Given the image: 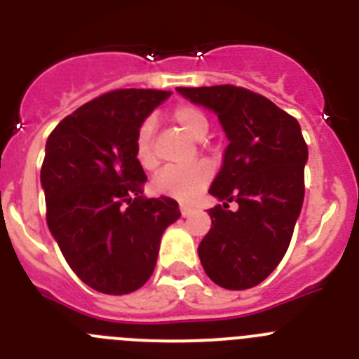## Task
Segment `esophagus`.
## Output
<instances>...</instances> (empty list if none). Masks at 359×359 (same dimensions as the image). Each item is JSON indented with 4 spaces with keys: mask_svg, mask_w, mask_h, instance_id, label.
<instances>
[{
    "mask_svg": "<svg viewBox=\"0 0 359 359\" xmlns=\"http://www.w3.org/2000/svg\"><path fill=\"white\" fill-rule=\"evenodd\" d=\"M180 212H182L183 217H189V215L192 214V208L185 207V205H180Z\"/></svg>",
    "mask_w": 359,
    "mask_h": 359,
    "instance_id": "esophagus-1",
    "label": "esophagus"
}]
</instances>
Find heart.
Wrapping results in <instances>:
<instances>
[{
	"label": "heart",
	"instance_id": "b5f03b06",
	"mask_svg": "<svg viewBox=\"0 0 359 359\" xmlns=\"http://www.w3.org/2000/svg\"><path fill=\"white\" fill-rule=\"evenodd\" d=\"M172 120L194 140H201L208 131L207 115L199 107L190 106V104H182V106L174 107ZM152 136H154V122L149 118L142 122L135 138L136 160L145 169H151L156 165ZM210 177L212 170L205 163H196L192 167H167L154 176L152 190L158 194L180 199V201H190L207 187Z\"/></svg>",
	"mask_w": 359,
	"mask_h": 359
}]
</instances>
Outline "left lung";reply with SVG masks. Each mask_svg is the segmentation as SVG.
Segmentation results:
<instances>
[{
    "mask_svg": "<svg viewBox=\"0 0 359 359\" xmlns=\"http://www.w3.org/2000/svg\"><path fill=\"white\" fill-rule=\"evenodd\" d=\"M217 115L226 133L223 167L210 187L223 201L208 210L212 226L198 246L199 261L217 286L261 284L286 255L304 203L307 145L300 123L262 95L244 88H176ZM231 201L240 205L228 211Z\"/></svg>",
    "mask_w": 359,
    "mask_h": 359,
    "instance_id": "left-lung-1",
    "label": "left lung"
}]
</instances>
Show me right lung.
Listing matches in <instances>:
<instances>
[{
    "mask_svg": "<svg viewBox=\"0 0 359 359\" xmlns=\"http://www.w3.org/2000/svg\"><path fill=\"white\" fill-rule=\"evenodd\" d=\"M170 91L116 90L84 104L46 140V223L69 268L98 293L128 294L154 271L165 228L182 212L144 198L136 131Z\"/></svg>",
    "mask_w": 359,
    "mask_h": 359,
    "instance_id": "add662e5",
    "label": "right lung"
}]
</instances>
